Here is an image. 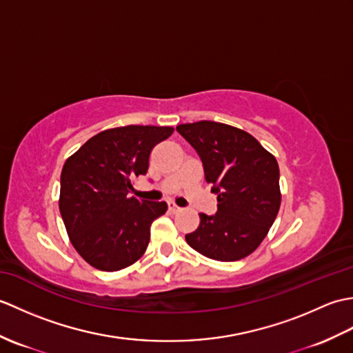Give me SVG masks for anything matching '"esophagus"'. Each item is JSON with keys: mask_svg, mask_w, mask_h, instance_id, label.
Returning <instances> with one entry per match:
<instances>
[{"mask_svg": "<svg viewBox=\"0 0 353 353\" xmlns=\"http://www.w3.org/2000/svg\"><path fill=\"white\" fill-rule=\"evenodd\" d=\"M168 209L171 212H179V211H182V208H179L176 203H172V201H170L168 203Z\"/></svg>", "mask_w": 353, "mask_h": 353, "instance_id": "obj_1", "label": "esophagus"}]
</instances>
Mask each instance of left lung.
I'll return each mask as SVG.
<instances>
[{
    "label": "left lung",
    "mask_w": 353,
    "mask_h": 353,
    "mask_svg": "<svg viewBox=\"0 0 353 353\" xmlns=\"http://www.w3.org/2000/svg\"><path fill=\"white\" fill-rule=\"evenodd\" d=\"M176 130L196 148L205 177L216 194V214H200L199 228L185 235L209 259L232 262L258 249L281 208L279 165L250 133L234 125L199 121Z\"/></svg>",
    "instance_id": "8db88e82"
}]
</instances>
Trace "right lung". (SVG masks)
<instances>
[{"label": "right lung", "instance_id": "obj_1", "mask_svg": "<svg viewBox=\"0 0 353 353\" xmlns=\"http://www.w3.org/2000/svg\"><path fill=\"white\" fill-rule=\"evenodd\" d=\"M172 127L125 125L88 139L66 159L59 209L74 249L89 265L118 272L134 264L150 241V226L167 212L165 201L130 197L145 174L156 144Z\"/></svg>", "mask_w": 353, "mask_h": 353}]
</instances>
